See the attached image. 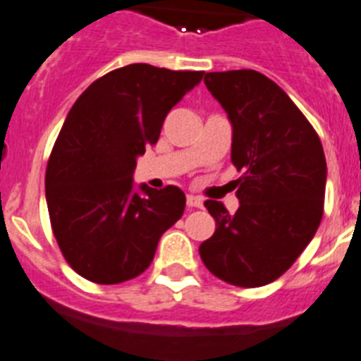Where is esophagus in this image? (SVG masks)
Listing matches in <instances>:
<instances>
[{
  "label": "esophagus",
  "instance_id": "1",
  "mask_svg": "<svg viewBox=\"0 0 361 361\" xmlns=\"http://www.w3.org/2000/svg\"><path fill=\"white\" fill-rule=\"evenodd\" d=\"M187 205L192 209V207H196V209H202L203 207V200L200 198V196H194V194H189L187 196Z\"/></svg>",
  "mask_w": 361,
  "mask_h": 361
}]
</instances>
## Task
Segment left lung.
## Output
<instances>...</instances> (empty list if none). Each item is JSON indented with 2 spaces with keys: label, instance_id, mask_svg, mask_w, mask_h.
Listing matches in <instances>:
<instances>
[{
  "label": "left lung",
  "instance_id": "left-lung-1",
  "mask_svg": "<svg viewBox=\"0 0 361 361\" xmlns=\"http://www.w3.org/2000/svg\"><path fill=\"white\" fill-rule=\"evenodd\" d=\"M207 89L233 125L240 207L207 200L216 231L200 245L205 267L236 287L278 280L314 238L324 216L327 163L312 125L256 71L207 72Z\"/></svg>",
  "mask_w": 361,
  "mask_h": 361
}]
</instances>
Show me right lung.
<instances>
[{"label":"right lung","mask_w":361,"mask_h":361,"mask_svg":"<svg viewBox=\"0 0 361 361\" xmlns=\"http://www.w3.org/2000/svg\"><path fill=\"white\" fill-rule=\"evenodd\" d=\"M202 78L133 63L94 81L72 105L47 165L45 196L59 249L85 280L114 285L142 274L183 214V190H134L133 174L169 111Z\"/></svg>","instance_id":"right-lung-1"}]
</instances>
